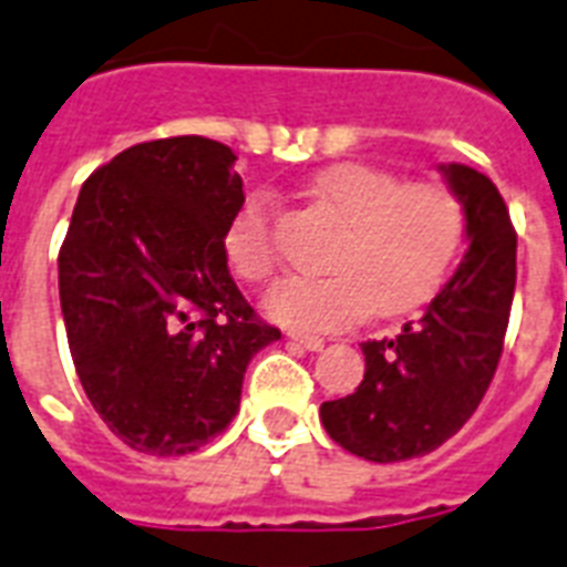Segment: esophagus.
<instances>
[{
    "mask_svg": "<svg viewBox=\"0 0 567 567\" xmlns=\"http://www.w3.org/2000/svg\"><path fill=\"white\" fill-rule=\"evenodd\" d=\"M288 338H291V341H297V344L306 347V350H311V353L327 344V341H323V338H320V336H302V332H291V336H288Z\"/></svg>",
    "mask_w": 567,
    "mask_h": 567,
    "instance_id": "esophagus-1",
    "label": "esophagus"
}]
</instances>
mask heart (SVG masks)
I'll list each match as a JSON object with an SVG mask.
<instances>
[{
  "label": "heart",
  "instance_id": "heart-1",
  "mask_svg": "<svg viewBox=\"0 0 567 567\" xmlns=\"http://www.w3.org/2000/svg\"><path fill=\"white\" fill-rule=\"evenodd\" d=\"M320 212L338 223L320 276H291L265 297V311L302 332H336L368 311L394 318L417 309L447 279L465 240L462 199L439 182H403L373 164L344 162L309 185ZM226 261L244 282L276 270L274 205L249 194L223 229Z\"/></svg>",
  "mask_w": 567,
  "mask_h": 567
}]
</instances>
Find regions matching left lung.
<instances>
[{
  "instance_id": "left-lung-1",
  "label": "left lung",
  "mask_w": 567,
  "mask_h": 567,
  "mask_svg": "<svg viewBox=\"0 0 567 567\" xmlns=\"http://www.w3.org/2000/svg\"><path fill=\"white\" fill-rule=\"evenodd\" d=\"M465 208L467 252L417 320L385 341H364V379L320 405L329 439L371 462L426 456L456 435L492 385L509 327L518 235L494 182L441 164Z\"/></svg>"
}]
</instances>
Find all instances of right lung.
I'll return each instance as SVG.
<instances>
[{"instance_id":"obj_1","label":"right lung","mask_w":567,"mask_h":567,"mask_svg":"<svg viewBox=\"0 0 567 567\" xmlns=\"http://www.w3.org/2000/svg\"><path fill=\"white\" fill-rule=\"evenodd\" d=\"M238 155L199 135L135 144L91 173L58 252L75 373L123 444L185 456L238 414L249 359L282 338L231 279Z\"/></svg>"}]
</instances>
